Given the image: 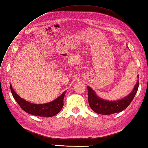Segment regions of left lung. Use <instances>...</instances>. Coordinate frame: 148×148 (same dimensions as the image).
I'll return each instance as SVG.
<instances>
[{
	"mask_svg": "<svg viewBox=\"0 0 148 148\" xmlns=\"http://www.w3.org/2000/svg\"><path fill=\"white\" fill-rule=\"evenodd\" d=\"M139 78V75H137ZM139 79L133 90L124 98L117 100H107L100 98L90 86H87L88 103L94 112L102 115H110L123 111L132 101L139 88Z\"/></svg>",
	"mask_w": 148,
	"mask_h": 148,
	"instance_id": "1",
	"label": "left lung"
}]
</instances>
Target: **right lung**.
<instances>
[{"label": "right lung", "instance_id": "add662e5", "mask_svg": "<svg viewBox=\"0 0 148 148\" xmlns=\"http://www.w3.org/2000/svg\"><path fill=\"white\" fill-rule=\"evenodd\" d=\"M11 92L14 100L20 106V108L24 111L34 116H42V117H51L57 114L61 111L64 106V98L65 91L53 101L42 104L33 103L26 101L25 100L21 99L18 94L14 92L11 84H10Z\"/></svg>", "mask_w": 148, "mask_h": 148}]
</instances>
